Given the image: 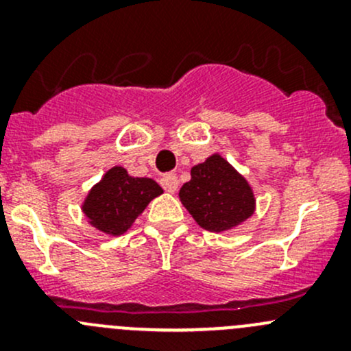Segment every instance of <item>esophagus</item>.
<instances>
[{
    "label": "esophagus",
    "mask_w": 351,
    "mask_h": 351,
    "mask_svg": "<svg viewBox=\"0 0 351 351\" xmlns=\"http://www.w3.org/2000/svg\"><path fill=\"white\" fill-rule=\"evenodd\" d=\"M178 185H180V182H178V176L176 175H166L161 178V186L168 193H175L176 190H178Z\"/></svg>",
    "instance_id": "esophagus-1"
}]
</instances>
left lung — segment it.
<instances>
[{
  "instance_id": "8db88e82",
  "label": "left lung",
  "mask_w": 351,
  "mask_h": 351,
  "mask_svg": "<svg viewBox=\"0 0 351 351\" xmlns=\"http://www.w3.org/2000/svg\"><path fill=\"white\" fill-rule=\"evenodd\" d=\"M180 200L198 226L212 232L241 224L254 210L247 182L217 154L192 168V180L182 186Z\"/></svg>"
}]
</instances>
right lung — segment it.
<instances>
[{"label": "right lung", "instance_id": "add662e5", "mask_svg": "<svg viewBox=\"0 0 351 351\" xmlns=\"http://www.w3.org/2000/svg\"><path fill=\"white\" fill-rule=\"evenodd\" d=\"M162 190L151 178H132L120 166L112 168L84 202L90 224L107 234H122Z\"/></svg>", "mask_w": 351, "mask_h": 351}]
</instances>
